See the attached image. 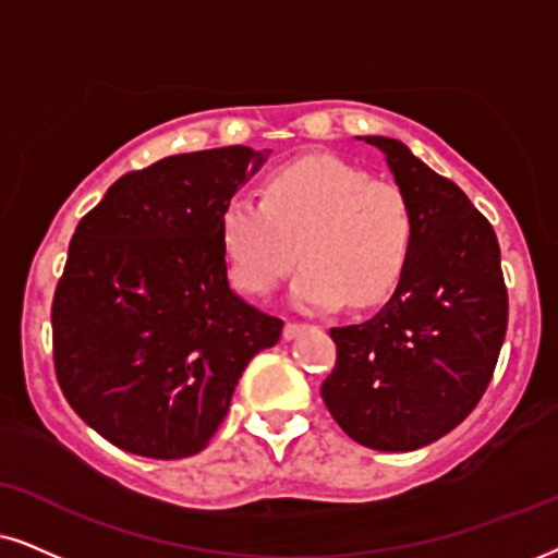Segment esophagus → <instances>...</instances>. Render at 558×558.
Segmentation results:
<instances>
[{"instance_id":"obj_1","label":"esophagus","mask_w":558,"mask_h":558,"mask_svg":"<svg viewBox=\"0 0 558 558\" xmlns=\"http://www.w3.org/2000/svg\"><path fill=\"white\" fill-rule=\"evenodd\" d=\"M301 329H303V324H301V322H286V327H283V337H286V340H293V337H299V335H301Z\"/></svg>"}]
</instances>
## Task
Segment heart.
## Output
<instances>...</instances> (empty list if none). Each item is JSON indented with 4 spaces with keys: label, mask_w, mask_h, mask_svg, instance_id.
I'll return each mask as SVG.
<instances>
[{
    "label": "heart",
    "mask_w": 558,
    "mask_h": 558,
    "mask_svg": "<svg viewBox=\"0 0 558 558\" xmlns=\"http://www.w3.org/2000/svg\"><path fill=\"white\" fill-rule=\"evenodd\" d=\"M236 286L267 295L303 259L291 301L312 312L376 306L397 288L412 250L414 216L404 190L371 180L329 154L293 161L265 182L263 203L231 197L221 218Z\"/></svg>",
    "instance_id": "heart-1"
}]
</instances>
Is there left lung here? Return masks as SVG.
Instances as JSON below:
<instances>
[{
    "label": "left lung",
    "mask_w": 558,
    "mask_h": 558,
    "mask_svg": "<svg viewBox=\"0 0 558 558\" xmlns=\"http://www.w3.org/2000/svg\"><path fill=\"white\" fill-rule=\"evenodd\" d=\"M365 144L412 206V250L376 316L329 329L337 363L322 399L352 440L399 453L450 433L484 397L505 342L507 288L495 229L466 193L397 138Z\"/></svg>",
    "instance_id": "1"
}]
</instances>
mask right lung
Returning <instances> with one entry per match:
<instances>
[{
    "label": "right lung",
    "mask_w": 558,
    "mask_h": 558,
    "mask_svg": "<svg viewBox=\"0 0 558 558\" xmlns=\"http://www.w3.org/2000/svg\"><path fill=\"white\" fill-rule=\"evenodd\" d=\"M270 151L223 146L123 174L76 227L56 286L69 404L129 453H201L283 322L231 291L218 218Z\"/></svg>",
    "instance_id": "obj_1"
}]
</instances>
